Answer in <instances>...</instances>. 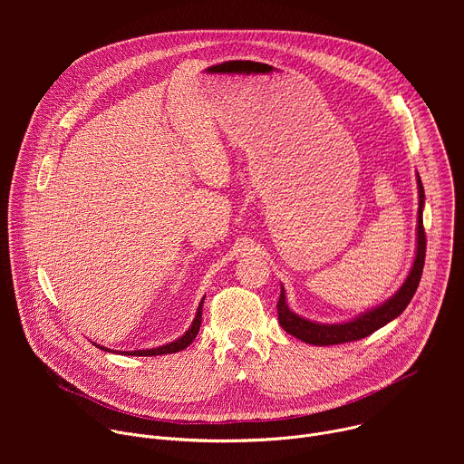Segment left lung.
Here are the masks:
<instances>
[{
    "label": "left lung",
    "instance_id": "1",
    "mask_svg": "<svg viewBox=\"0 0 464 464\" xmlns=\"http://www.w3.org/2000/svg\"><path fill=\"white\" fill-rule=\"evenodd\" d=\"M417 187H419V218H417V251H415V260L413 266L402 283V286L396 290L394 295H391L387 301L382 304L349 319L343 323H317L312 319H306L294 310H290L286 303V294L285 286L281 285V297L277 303V314H279V323L286 330L288 334L294 338L310 343V345H338V343H347V342H356L362 338H367L372 334L374 330L382 328L394 317H399L406 306L410 304L411 297L415 295L422 268H424V256H426V235H424V226H422V209H424V187L420 181V176L417 172Z\"/></svg>",
    "mask_w": 464,
    "mask_h": 464
}]
</instances>
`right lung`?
I'll return each instance as SVG.
<instances>
[{
	"mask_svg": "<svg viewBox=\"0 0 464 464\" xmlns=\"http://www.w3.org/2000/svg\"><path fill=\"white\" fill-rule=\"evenodd\" d=\"M204 299H206V297H202L200 304H198L196 315H194L190 326L187 328V333H185L183 336H179L178 340H174V342H170V343H167V345H161V347H154V349H143V351H141V349H140V351H117V353H119V354H124V356H161V354H172V353H179V351L187 349V347L194 342V338H196V334H198V330H200ZM95 347H99L101 351H106V353H113V351H110L108 347H102V345H97V343H95Z\"/></svg>",
	"mask_w": 464,
	"mask_h": 464,
	"instance_id": "add662e5",
	"label": "right lung"
}]
</instances>
